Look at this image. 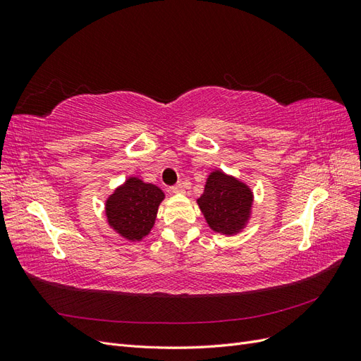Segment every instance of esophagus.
<instances>
[{"mask_svg": "<svg viewBox=\"0 0 361 361\" xmlns=\"http://www.w3.org/2000/svg\"><path fill=\"white\" fill-rule=\"evenodd\" d=\"M171 190V192H174V194H182L185 190H183V185L182 183H178V185H173V187L170 188Z\"/></svg>", "mask_w": 361, "mask_h": 361, "instance_id": "34e87169", "label": "esophagus"}]
</instances>
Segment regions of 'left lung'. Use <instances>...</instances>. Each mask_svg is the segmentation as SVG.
Here are the masks:
<instances>
[{
	"label": "left lung",
	"mask_w": 361,
	"mask_h": 361,
	"mask_svg": "<svg viewBox=\"0 0 361 361\" xmlns=\"http://www.w3.org/2000/svg\"><path fill=\"white\" fill-rule=\"evenodd\" d=\"M255 195L248 185L223 170H214L206 179L197 204L214 232L233 236L247 227Z\"/></svg>",
	"instance_id": "left-lung-1"
}]
</instances>
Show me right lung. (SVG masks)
I'll use <instances>...</instances> for the list:
<instances>
[{"label": "right lung", "mask_w": 361, "mask_h": 361, "mask_svg": "<svg viewBox=\"0 0 361 361\" xmlns=\"http://www.w3.org/2000/svg\"><path fill=\"white\" fill-rule=\"evenodd\" d=\"M164 199L166 194L157 185L129 176L105 200L106 223L128 241H141L154 227Z\"/></svg>", "instance_id": "obj_1"}]
</instances>
